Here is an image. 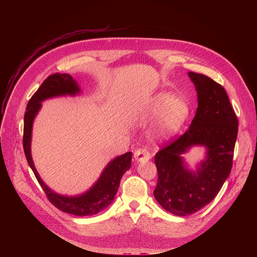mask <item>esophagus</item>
<instances>
[{
  "mask_svg": "<svg viewBox=\"0 0 257 257\" xmlns=\"http://www.w3.org/2000/svg\"><path fill=\"white\" fill-rule=\"evenodd\" d=\"M134 159L136 162H148L151 159V155L146 149H138L134 153Z\"/></svg>",
  "mask_w": 257,
  "mask_h": 257,
  "instance_id": "esophagus-1",
  "label": "esophagus"
}]
</instances>
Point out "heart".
I'll list each match as a JSON object with an SVG mask.
<instances>
[{
  "instance_id": "1",
  "label": "heart",
  "mask_w": 257,
  "mask_h": 257,
  "mask_svg": "<svg viewBox=\"0 0 257 257\" xmlns=\"http://www.w3.org/2000/svg\"><path fill=\"white\" fill-rule=\"evenodd\" d=\"M151 116L160 117V129L165 135L175 133L189 115V106L184 98L174 97L170 92L159 93L153 100Z\"/></svg>"
}]
</instances>
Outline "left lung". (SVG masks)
Here are the masks:
<instances>
[{
	"label": "left lung",
	"instance_id": "obj_1",
	"mask_svg": "<svg viewBox=\"0 0 257 257\" xmlns=\"http://www.w3.org/2000/svg\"><path fill=\"white\" fill-rule=\"evenodd\" d=\"M197 91L198 106L189 129L165 145L155 157L158 184L155 198L167 211L185 216L208 204L230 175L238 134V120L225 88L211 78L189 72ZM193 145L207 149L194 172L180 155Z\"/></svg>",
	"mask_w": 257,
	"mask_h": 257
}]
</instances>
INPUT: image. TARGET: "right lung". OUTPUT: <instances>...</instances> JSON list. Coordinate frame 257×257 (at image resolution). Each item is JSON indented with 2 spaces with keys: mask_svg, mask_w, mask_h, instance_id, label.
<instances>
[{
  "mask_svg": "<svg viewBox=\"0 0 257 257\" xmlns=\"http://www.w3.org/2000/svg\"><path fill=\"white\" fill-rule=\"evenodd\" d=\"M79 92L80 88L71 75L60 74V73L50 75L28 101L24 115L23 149L27 163L50 202L64 212L77 216H85L96 214L113 202L120 186L122 176L131 167L132 153H126L109 162L102 171L99 179L88 191L81 195L72 197L57 194L45 184L33 165L30 153L32 124L42 106V101L54 96L67 94L76 95Z\"/></svg>",
  "mask_w": 257,
  "mask_h": 257,
  "instance_id": "add662e5",
  "label": "right lung"
}]
</instances>
